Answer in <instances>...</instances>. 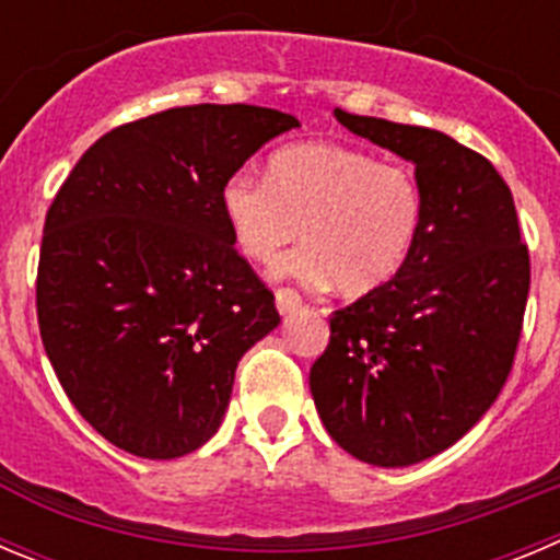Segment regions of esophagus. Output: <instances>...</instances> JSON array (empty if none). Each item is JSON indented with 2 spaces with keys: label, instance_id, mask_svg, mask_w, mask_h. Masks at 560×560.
Instances as JSON below:
<instances>
[{
  "label": "esophagus",
  "instance_id": "1",
  "mask_svg": "<svg viewBox=\"0 0 560 560\" xmlns=\"http://www.w3.org/2000/svg\"><path fill=\"white\" fill-rule=\"evenodd\" d=\"M275 302H277V311H280L283 316L294 314L296 307H302V296L296 294L294 289H277Z\"/></svg>",
  "mask_w": 560,
  "mask_h": 560
}]
</instances>
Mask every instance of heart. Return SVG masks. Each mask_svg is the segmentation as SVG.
<instances>
[{
  "label": "heart",
  "mask_w": 560,
  "mask_h": 560,
  "mask_svg": "<svg viewBox=\"0 0 560 560\" xmlns=\"http://www.w3.org/2000/svg\"><path fill=\"white\" fill-rule=\"evenodd\" d=\"M222 213L246 258L271 264L302 235L307 244L285 260V275L363 296L405 266L424 199L408 166L343 143L305 141L277 150L266 177L230 174Z\"/></svg>",
  "instance_id": "b5f03b06"
}]
</instances>
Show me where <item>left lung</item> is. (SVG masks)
I'll return each mask as SVG.
<instances>
[{"mask_svg": "<svg viewBox=\"0 0 560 560\" xmlns=\"http://www.w3.org/2000/svg\"><path fill=\"white\" fill-rule=\"evenodd\" d=\"M336 119L417 166L424 213L397 277L330 316L311 394L338 447L410 466L453 447L505 386L530 255L511 188L483 155L428 127L341 107Z\"/></svg>", "mask_w": 560, "mask_h": 560, "instance_id": "8db88e82", "label": "left lung"}]
</instances>
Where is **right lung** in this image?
Masks as SVG:
<instances>
[{
  "instance_id": "add662e5",
  "label": "right lung",
  "mask_w": 560,
  "mask_h": 560,
  "mask_svg": "<svg viewBox=\"0 0 560 560\" xmlns=\"http://www.w3.org/2000/svg\"><path fill=\"white\" fill-rule=\"evenodd\" d=\"M289 113L186 105L102 136L46 210L38 327L66 397L110 444L168 460L222 424L235 366L280 325L235 253L222 186Z\"/></svg>"
}]
</instances>
